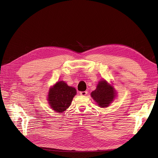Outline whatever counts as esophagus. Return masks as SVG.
<instances>
[{"instance_id": "esophagus-1", "label": "esophagus", "mask_w": 158, "mask_h": 158, "mask_svg": "<svg viewBox=\"0 0 158 158\" xmlns=\"http://www.w3.org/2000/svg\"><path fill=\"white\" fill-rule=\"evenodd\" d=\"M88 94V92H86V91H84V92H80V94L82 95H85Z\"/></svg>"}]
</instances>
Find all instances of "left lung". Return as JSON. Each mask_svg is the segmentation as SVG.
Wrapping results in <instances>:
<instances>
[{
	"label": "left lung",
	"instance_id": "obj_1",
	"mask_svg": "<svg viewBox=\"0 0 158 158\" xmlns=\"http://www.w3.org/2000/svg\"><path fill=\"white\" fill-rule=\"evenodd\" d=\"M91 95L99 107H106L113 102L115 96V92L106 80H102L98 84L97 88L91 93Z\"/></svg>",
	"mask_w": 158,
	"mask_h": 158
}]
</instances>
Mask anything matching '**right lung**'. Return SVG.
<instances>
[{"label":"right lung","mask_w":158,"mask_h":158,"mask_svg":"<svg viewBox=\"0 0 158 158\" xmlns=\"http://www.w3.org/2000/svg\"><path fill=\"white\" fill-rule=\"evenodd\" d=\"M76 94V90L74 88L69 86L65 82L60 81L50 89L47 99L52 109L62 113L69 107Z\"/></svg>","instance_id":"right-lung-1"}]
</instances>
